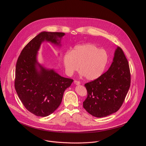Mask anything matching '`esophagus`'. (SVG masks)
<instances>
[{
	"instance_id": "obj_1",
	"label": "esophagus",
	"mask_w": 146,
	"mask_h": 146,
	"mask_svg": "<svg viewBox=\"0 0 146 146\" xmlns=\"http://www.w3.org/2000/svg\"><path fill=\"white\" fill-rule=\"evenodd\" d=\"M74 84L76 85H79L80 84V81H77V80H74Z\"/></svg>"
}]
</instances>
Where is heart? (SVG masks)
Instances as JSON below:
<instances>
[{
    "label": "heart",
    "mask_w": 146,
    "mask_h": 146,
    "mask_svg": "<svg viewBox=\"0 0 146 146\" xmlns=\"http://www.w3.org/2000/svg\"><path fill=\"white\" fill-rule=\"evenodd\" d=\"M109 60L107 52L93 44L76 46L64 56V64L66 73L73 74L79 70L88 80L100 77L105 70Z\"/></svg>",
    "instance_id": "obj_1"
}]
</instances>
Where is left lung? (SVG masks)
<instances>
[{
	"label": "left lung",
	"instance_id": "obj_1",
	"mask_svg": "<svg viewBox=\"0 0 146 146\" xmlns=\"http://www.w3.org/2000/svg\"><path fill=\"white\" fill-rule=\"evenodd\" d=\"M131 86L128 60L118 47L109 70L85 84L87 97L83 108L92 115L101 118L117 112L121 107Z\"/></svg>",
	"mask_w": 146,
	"mask_h": 146
}]
</instances>
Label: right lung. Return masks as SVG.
Returning <instances> with one entry per match:
<instances>
[{
  "label": "right lung",
  "instance_id": "right-lung-1",
  "mask_svg": "<svg viewBox=\"0 0 146 146\" xmlns=\"http://www.w3.org/2000/svg\"><path fill=\"white\" fill-rule=\"evenodd\" d=\"M64 35L62 32H41L25 46L17 61L15 91L24 107L36 116L46 117L52 114L60 105L65 90L73 81L40 65V72L36 67L37 52L41 42L47 40L59 44L60 39L57 38Z\"/></svg>",
  "mask_w": 146,
  "mask_h": 146
}]
</instances>
